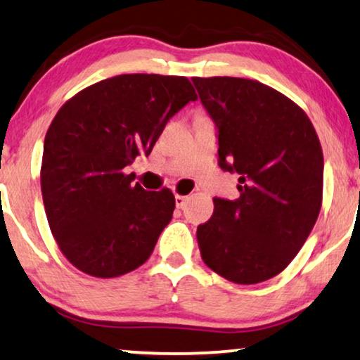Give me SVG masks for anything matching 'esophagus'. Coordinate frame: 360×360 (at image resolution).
<instances>
[{
    "mask_svg": "<svg viewBox=\"0 0 360 360\" xmlns=\"http://www.w3.org/2000/svg\"><path fill=\"white\" fill-rule=\"evenodd\" d=\"M185 203H186V196L175 195V206H176V208H184Z\"/></svg>",
    "mask_w": 360,
    "mask_h": 360,
    "instance_id": "1",
    "label": "esophagus"
}]
</instances>
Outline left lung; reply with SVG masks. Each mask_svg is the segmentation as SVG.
Masks as SVG:
<instances>
[{
    "label": "left lung",
    "instance_id": "obj_1",
    "mask_svg": "<svg viewBox=\"0 0 360 360\" xmlns=\"http://www.w3.org/2000/svg\"><path fill=\"white\" fill-rule=\"evenodd\" d=\"M216 126L218 164L239 175L236 200L214 198L196 239L211 270L234 283L278 275L303 248L323 200V150L302 108L264 83L191 78Z\"/></svg>",
    "mask_w": 360,
    "mask_h": 360
}]
</instances>
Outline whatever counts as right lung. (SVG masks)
Returning <instances> with one entry per match:
<instances>
[{
    "label": "right lung",
    "mask_w": 360,
    "mask_h": 360,
    "mask_svg": "<svg viewBox=\"0 0 360 360\" xmlns=\"http://www.w3.org/2000/svg\"><path fill=\"white\" fill-rule=\"evenodd\" d=\"M196 98L185 77L131 73L58 110L44 141L41 188L53 238L78 270L112 278L150 257L175 196L132 185L122 170L149 155L167 121Z\"/></svg>",
    "instance_id": "add662e5"
}]
</instances>
